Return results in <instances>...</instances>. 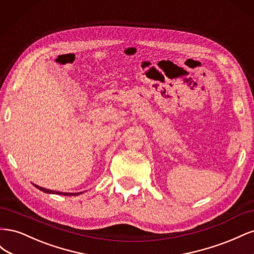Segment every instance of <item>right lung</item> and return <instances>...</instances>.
Masks as SVG:
<instances>
[{"mask_svg": "<svg viewBox=\"0 0 254 254\" xmlns=\"http://www.w3.org/2000/svg\"><path fill=\"white\" fill-rule=\"evenodd\" d=\"M34 186H35L37 189H39L40 190L44 191V193H49V194H58V195H64V196H76V195L81 194V193H63V191H55V190H47V189H44V188L38 187V186H36V184H34Z\"/></svg>", "mask_w": 254, "mask_h": 254, "instance_id": "right-lung-1", "label": "right lung"}]
</instances>
